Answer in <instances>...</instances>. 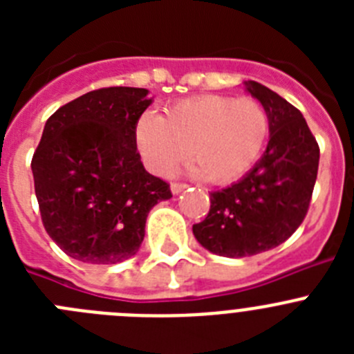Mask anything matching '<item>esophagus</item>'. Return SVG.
I'll list each match as a JSON object with an SVG mask.
<instances>
[{"instance_id": "obj_1", "label": "esophagus", "mask_w": 354, "mask_h": 354, "mask_svg": "<svg viewBox=\"0 0 354 354\" xmlns=\"http://www.w3.org/2000/svg\"><path fill=\"white\" fill-rule=\"evenodd\" d=\"M186 187H187V184H183V183H171L170 189H171V193H174V195H177V193L184 192Z\"/></svg>"}]
</instances>
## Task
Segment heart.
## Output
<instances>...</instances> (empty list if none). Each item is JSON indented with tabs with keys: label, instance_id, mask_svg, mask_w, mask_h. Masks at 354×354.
Returning <instances> with one entry per match:
<instances>
[{
	"label": "heart",
	"instance_id": "b5f03b06",
	"mask_svg": "<svg viewBox=\"0 0 354 354\" xmlns=\"http://www.w3.org/2000/svg\"><path fill=\"white\" fill-rule=\"evenodd\" d=\"M270 113L253 97L204 93L175 102L167 117L145 111L136 122V145L149 168L170 175L189 156L214 184L245 177L270 138Z\"/></svg>",
	"mask_w": 354,
	"mask_h": 354
}]
</instances>
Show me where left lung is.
I'll return each mask as SVG.
<instances>
[{
  "instance_id": "left-lung-1",
  "label": "left lung",
  "mask_w": 354,
  "mask_h": 354,
  "mask_svg": "<svg viewBox=\"0 0 354 354\" xmlns=\"http://www.w3.org/2000/svg\"><path fill=\"white\" fill-rule=\"evenodd\" d=\"M246 90L270 113V142L261 161L232 186L212 192L200 245L221 257H250L289 239L303 223L317 179L319 145L301 111L257 81Z\"/></svg>"
}]
</instances>
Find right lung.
<instances>
[{
	"mask_svg": "<svg viewBox=\"0 0 354 354\" xmlns=\"http://www.w3.org/2000/svg\"><path fill=\"white\" fill-rule=\"evenodd\" d=\"M149 90L109 86L58 108L46 122L31 170L44 228L68 257L117 264L136 255L147 214L171 198L136 149Z\"/></svg>",
	"mask_w": 354,
	"mask_h": 354,
	"instance_id": "add662e5",
	"label": "right lung"
}]
</instances>
